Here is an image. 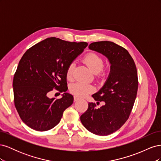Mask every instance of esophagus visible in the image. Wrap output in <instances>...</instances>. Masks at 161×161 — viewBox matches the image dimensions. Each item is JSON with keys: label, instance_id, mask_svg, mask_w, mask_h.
Wrapping results in <instances>:
<instances>
[{"label": "esophagus", "instance_id": "obj_1", "mask_svg": "<svg viewBox=\"0 0 161 161\" xmlns=\"http://www.w3.org/2000/svg\"><path fill=\"white\" fill-rule=\"evenodd\" d=\"M79 97H76V96H75L74 97V101H78V100H79Z\"/></svg>", "mask_w": 161, "mask_h": 161}]
</instances>
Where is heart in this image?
I'll return each mask as SVG.
<instances>
[{
  "instance_id": "heart-1",
  "label": "heart",
  "mask_w": 161,
  "mask_h": 161,
  "mask_svg": "<svg viewBox=\"0 0 161 161\" xmlns=\"http://www.w3.org/2000/svg\"><path fill=\"white\" fill-rule=\"evenodd\" d=\"M83 62L94 74H97L99 72L104 73V71L102 70L104 66V60L97 53L94 52L88 53L83 58ZM75 64L71 63L68 66L66 70V78L69 80L72 79ZM69 90L72 95L79 97H83L93 91V88L88 84L82 83V82H75L70 85Z\"/></svg>"
}]
</instances>
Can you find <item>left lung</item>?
<instances>
[{
  "mask_svg": "<svg viewBox=\"0 0 161 161\" xmlns=\"http://www.w3.org/2000/svg\"><path fill=\"white\" fill-rule=\"evenodd\" d=\"M89 48L108 58L110 72L102 88L92 95L97 104L105 103L98 108L95 103H89L80 118L91 133L108 136L119 130L129 118L138 91L137 70L129 52L114 42H93Z\"/></svg>",
  "mask_w": 161,
  "mask_h": 161,
  "instance_id": "1",
  "label": "left lung"
}]
</instances>
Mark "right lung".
<instances>
[{
  "instance_id": "right-lung-1",
  "label": "right lung",
  "mask_w": 161,
  "mask_h": 161,
  "mask_svg": "<svg viewBox=\"0 0 161 161\" xmlns=\"http://www.w3.org/2000/svg\"><path fill=\"white\" fill-rule=\"evenodd\" d=\"M88 46L49 37L27 50L19 62L13 78L14 102L18 114L27 126L47 131L60 122L64 110L74 98L68 89V66ZM53 88L64 92L61 99H50Z\"/></svg>"
}]
</instances>
